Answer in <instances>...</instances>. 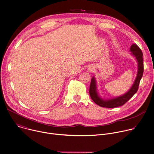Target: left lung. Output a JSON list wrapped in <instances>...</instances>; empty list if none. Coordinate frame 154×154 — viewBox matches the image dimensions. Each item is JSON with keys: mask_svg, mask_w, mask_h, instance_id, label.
<instances>
[{"mask_svg": "<svg viewBox=\"0 0 154 154\" xmlns=\"http://www.w3.org/2000/svg\"><path fill=\"white\" fill-rule=\"evenodd\" d=\"M130 50L132 51V54L136 57L138 62L137 75L132 86L125 94L115 98L105 100L98 96L97 92L96 82L94 77H92L89 86V95L92 100L94 101V103L98 106L108 108H114L123 106L137 92L140 82L143 77L144 71L143 53L141 49L136 44H132L131 46Z\"/></svg>", "mask_w": 154, "mask_h": 154, "instance_id": "1", "label": "left lung"}]
</instances>
